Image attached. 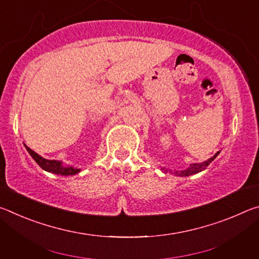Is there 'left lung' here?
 <instances>
[{
  "label": "left lung",
  "instance_id": "obj_1",
  "mask_svg": "<svg viewBox=\"0 0 259 259\" xmlns=\"http://www.w3.org/2000/svg\"><path fill=\"white\" fill-rule=\"evenodd\" d=\"M219 153H221V151L217 152L216 154H214L212 157H210V159H208L207 161L202 162V163H192V164H190V166H188V168L185 169V170H182V171H175V172L171 171V172L175 174V175H178V176H182V177H187V176H191V175L198 174V172H200V171H202V170L207 169V166H208L210 163H211V162H212L214 159H216ZM162 169H163V168H162ZM165 171H168V170H165Z\"/></svg>",
  "mask_w": 259,
  "mask_h": 259
}]
</instances>
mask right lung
<instances>
[{"label":"right lung","mask_w":259,"mask_h":259,"mask_svg":"<svg viewBox=\"0 0 259 259\" xmlns=\"http://www.w3.org/2000/svg\"><path fill=\"white\" fill-rule=\"evenodd\" d=\"M25 147L29 153V155L33 157L34 161L36 162V163L40 165L43 170H46L48 172L60 175V176H73V175L80 172V169L74 168V166H65L61 161L47 160L41 155H38L37 153H35L33 150H30L27 145H25Z\"/></svg>","instance_id":"1"}]
</instances>
